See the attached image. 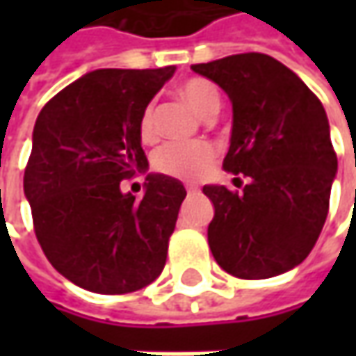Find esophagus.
I'll use <instances>...</instances> for the list:
<instances>
[{"mask_svg":"<svg viewBox=\"0 0 356 356\" xmlns=\"http://www.w3.org/2000/svg\"><path fill=\"white\" fill-rule=\"evenodd\" d=\"M186 192H188L190 196H194V194H198L200 190L196 188V186H186Z\"/></svg>","mask_w":356,"mask_h":356,"instance_id":"1","label":"esophagus"}]
</instances>
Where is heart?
<instances>
[{"instance_id":"heart-1","label":"heart","mask_w":356,"mask_h":356,"mask_svg":"<svg viewBox=\"0 0 356 356\" xmlns=\"http://www.w3.org/2000/svg\"><path fill=\"white\" fill-rule=\"evenodd\" d=\"M176 95L192 106L200 117L210 118L220 108V90L212 81L204 76H190L180 81L176 87ZM138 132L144 143H150L154 138V111L152 106H146L140 117ZM216 150L210 143H176L160 148L154 156V166L158 172L168 174L172 178L180 180H198L210 170Z\"/></svg>"}]
</instances>
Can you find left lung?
<instances>
[{"label":"left lung","mask_w":356,"mask_h":356,"mask_svg":"<svg viewBox=\"0 0 356 356\" xmlns=\"http://www.w3.org/2000/svg\"><path fill=\"white\" fill-rule=\"evenodd\" d=\"M232 101L224 168L243 174V192L204 186L212 200L208 243L239 280H267L299 266L329 212L337 154L321 101L277 59L241 53L192 65Z\"/></svg>","instance_id":"obj_1"}]
</instances>
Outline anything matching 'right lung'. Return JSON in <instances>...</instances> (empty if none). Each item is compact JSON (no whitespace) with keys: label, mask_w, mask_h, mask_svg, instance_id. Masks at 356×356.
Returning <instances> with one entry per match:
<instances>
[{"label":"right lung","mask_w":356,"mask_h":356,"mask_svg":"<svg viewBox=\"0 0 356 356\" xmlns=\"http://www.w3.org/2000/svg\"><path fill=\"white\" fill-rule=\"evenodd\" d=\"M174 71H90L35 120L23 176L35 236L51 266L87 291H138L164 269L184 184L150 172L136 200L120 182L148 168L138 124Z\"/></svg>","instance_id":"obj_1"}]
</instances>
